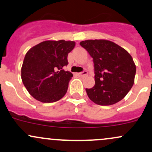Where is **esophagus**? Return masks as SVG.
<instances>
[{
  "label": "esophagus",
  "mask_w": 152,
  "mask_h": 152,
  "mask_svg": "<svg viewBox=\"0 0 152 152\" xmlns=\"http://www.w3.org/2000/svg\"><path fill=\"white\" fill-rule=\"evenodd\" d=\"M87 74H88V73L86 71H82V72L78 73V75H79V76H86Z\"/></svg>",
  "instance_id": "obj_1"
}]
</instances>
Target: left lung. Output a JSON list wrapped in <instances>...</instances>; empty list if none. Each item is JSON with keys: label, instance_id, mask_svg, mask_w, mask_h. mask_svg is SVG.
Listing matches in <instances>:
<instances>
[{"label": "left lung", "instance_id": "8db88e82", "mask_svg": "<svg viewBox=\"0 0 152 152\" xmlns=\"http://www.w3.org/2000/svg\"><path fill=\"white\" fill-rule=\"evenodd\" d=\"M80 45L93 58L95 85L86 89L93 102L111 105L123 99L132 88L136 66L131 55L109 40H85Z\"/></svg>", "mask_w": 152, "mask_h": 152}]
</instances>
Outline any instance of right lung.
Returning a JSON list of instances; mask_svg holds the SVG:
<instances>
[{"instance_id":"right-lung-1","label":"right lung","mask_w":152,"mask_h":152,"mask_svg":"<svg viewBox=\"0 0 152 152\" xmlns=\"http://www.w3.org/2000/svg\"><path fill=\"white\" fill-rule=\"evenodd\" d=\"M73 41L40 42L26 53L21 67V79L29 93L42 102H55L67 92L73 74L65 71Z\"/></svg>"}]
</instances>
